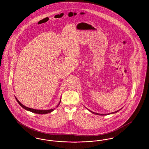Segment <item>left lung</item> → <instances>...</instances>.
<instances>
[{
  "instance_id": "1",
  "label": "left lung",
  "mask_w": 149,
  "mask_h": 149,
  "mask_svg": "<svg viewBox=\"0 0 149 149\" xmlns=\"http://www.w3.org/2000/svg\"><path fill=\"white\" fill-rule=\"evenodd\" d=\"M123 109V107L122 108H121L120 109H119V110H117V111H115V112H113V113H94V112H93V111H90V110H89L88 109H87L90 112H91V113H94V114H96V115H109V114H113V113H117V112H118L120 110H121V109Z\"/></svg>"
}]
</instances>
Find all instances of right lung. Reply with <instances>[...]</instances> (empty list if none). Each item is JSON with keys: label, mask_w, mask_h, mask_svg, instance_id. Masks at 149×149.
I'll use <instances>...</instances> for the list:
<instances>
[{"label": "right lung", "mask_w": 149, "mask_h": 149, "mask_svg": "<svg viewBox=\"0 0 149 149\" xmlns=\"http://www.w3.org/2000/svg\"><path fill=\"white\" fill-rule=\"evenodd\" d=\"M15 97L16 100L18 102V104H19L22 107H23V109H24L26 110H27V111H29L34 113H38V114H45V113H52V111H53L54 110V109H55L54 108L53 109H50V110H37V109H32V108H30V107H26L24 106V105H23L20 101H19L18 99H17V98L15 96ZM61 97H60V100L59 102V104H58V106H57L56 107H58V106L59 105L60 101H61Z\"/></svg>", "instance_id": "obj_1"}]
</instances>
